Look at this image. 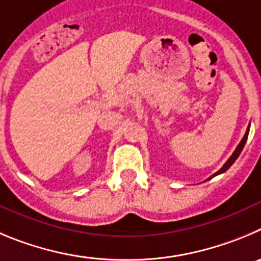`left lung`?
Instances as JSON below:
<instances>
[{
  "label": "left lung",
  "instance_id": "8db88e82",
  "mask_svg": "<svg viewBox=\"0 0 261 261\" xmlns=\"http://www.w3.org/2000/svg\"><path fill=\"white\" fill-rule=\"evenodd\" d=\"M248 130H250V127L247 128V131H246V134H245V136H243V139H242V142L239 143L238 144V147H237V149L236 151H234V153L231 154V156H230V159L227 160L226 161V164H225L224 166H222L221 169H220V170L217 171V173H215V174L212 175V177H210V179H212L213 177H215V175H218V174H221V173H224V171H226L227 169L230 168V166L233 165L234 164V161H236L237 159H238V156L239 154H241V152H242V149H243V147H245V144H246V142H247V136H248Z\"/></svg>",
  "mask_w": 261,
  "mask_h": 261
}]
</instances>
